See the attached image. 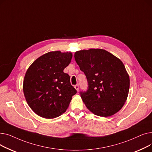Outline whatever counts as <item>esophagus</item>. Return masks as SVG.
Here are the masks:
<instances>
[{
  "instance_id": "esophagus-1",
  "label": "esophagus",
  "mask_w": 152,
  "mask_h": 152,
  "mask_svg": "<svg viewBox=\"0 0 152 152\" xmlns=\"http://www.w3.org/2000/svg\"><path fill=\"white\" fill-rule=\"evenodd\" d=\"M75 88L76 90L78 92V91H79V84L75 85Z\"/></svg>"
}]
</instances>
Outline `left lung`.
Instances as JSON below:
<instances>
[{
    "mask_svg": "<svg viewBox=\"0 0 152 152\" xmlns=\"http://www.w3.org/2000/svg\"><path fill=\"white\" fill-rule=\"evenodd\" d=\"M75 58L85 74L88 88L80 92L86 107L95 115L108 117L123 107L130 80L123 62L105 50H79Z\"/></svg>",
    "mask_w": 152,
    "mask_h": 152,
    "instance_id": "1",
    "label": "left lung"
}]
</instances>
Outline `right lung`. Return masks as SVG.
Here are the masks:
<instances>
[{"label":"right lung","instance_id":"obj_1","mask_svg":"<svg viewBox=\"0 0 152 152\" xmlns=\"http://www.w3.org/2000/svg\"><path fill=\"white\" fill-rule=\"evenodd\" d=\"M71 52H48L36 59L28 69L23 89L28 105L35 113L46 119L65 113L77 92L63 72L71 62Z\"/></svg>","mask_w":152,"mask_h":152}]
</instances>
